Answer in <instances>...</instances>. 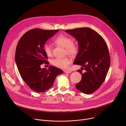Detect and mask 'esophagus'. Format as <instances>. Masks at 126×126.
Here are the masks:
<instances>
[{
  "mask_svg": "<svg viewBox=\"0 0 126 126\" xmlns=\"http://www.w3.org/2000/svg\"><path fill=\"white\" fill-rule=\"evenodd\" d=\"M64 72L65 73H70L72 72V71L70 70H65Z\"/></svg>",
  "mask_w": 126,
  "mask_h": 126,
  "instance_id": "obj_1",
  "label": "esophagus"
}]
</instances>
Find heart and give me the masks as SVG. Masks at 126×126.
I'll return each mask as SVG.
<instances>
[{
  "label": "heart",
  "mask_w": 126,
  "mask_h": 126,
  "mask_svg": "<svg viewBox=\"0 0 126 126\" xmlns=\"http://www.w3.org/2000/svg\"><path fill=\"white\" fill-rule=\"evenodd\" d=\"M54 42L57 45L65 48V53L74 56L78 51V45L76 42H72L71 39L64 35H60L57 37ZM44 50L47 56L52 57L53 53L51 45L48 43H45L44 45ZM72 62V59L66 57L65 58H56L52 60V64L58 68L65 69L68 68L69 65Z\"/></svg>",
  "instance_id": "b5f03b06"
}]
</instances>
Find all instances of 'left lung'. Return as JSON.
<instances>
[{
	"label": "left lung",
	"mask_w": 126,
	"mask_h": 126,
	"mask_svg": "<svg viewBox=\"0 0 126 126\" xmlns=\"http://www.w3.org/2000/svg\"><path fill=\"white\" fill-rule=\"evenodd\" d=\"M65 32L75 38L78 43V53L73 63L82 66L77 70L82 79L75 86L84 94H92L104 82L110 67L108 46L101 36L91 28H79Z\"/></svg>",
	"instance_id": "8db88e82"
}]
</instances>
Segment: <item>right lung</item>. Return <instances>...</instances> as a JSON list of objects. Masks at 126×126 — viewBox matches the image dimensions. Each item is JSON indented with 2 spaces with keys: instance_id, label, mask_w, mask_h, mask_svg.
<instances>
[{
  "instance_id": "right-lung-1",
  "label": "right lung",
  "mask_w": 126,
  "mask_h": 126,
  "mask_svg": "<svg viewBox=\"0 0 126 126\" xmlns=\"http://www.w3.org/2000/svg\"><path fill=\"white\" fill-rule=\"evenodd\" d=\"M59 30H46L35 28L26 32L17 43L15 60L19 72L32 90L44 92L53 85L56 76L63 71L54 66L41 68L47 64V56L44 50L45 42Z\"/></svg>"
}]
</instances>
